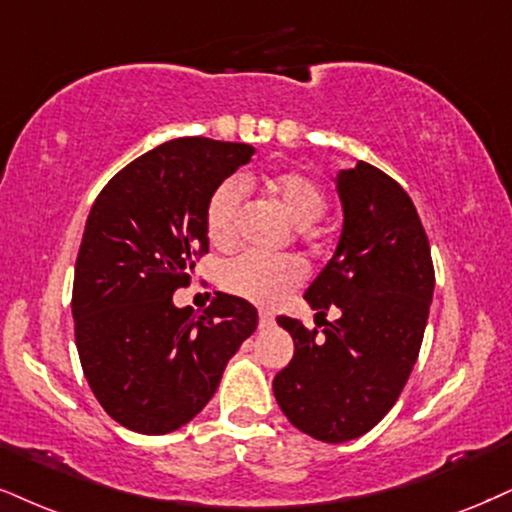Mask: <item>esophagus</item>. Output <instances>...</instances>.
Listing matches in <instances>:
<instances>
[{"label": "esophagus", "instance_id": "obj_1", "mask_svg": "<svg viewBox=\"0 0 512 512\" xmlns=\"http://www.w3.org/2000/svg\"><path fill=\"white\" fill-rule=\"evenodd\" d=\"M275 323V315L270 311H258V325L261 327H270Z\"/></svg>", "mask_w": 512, "mask_h": 512}]
</instances>
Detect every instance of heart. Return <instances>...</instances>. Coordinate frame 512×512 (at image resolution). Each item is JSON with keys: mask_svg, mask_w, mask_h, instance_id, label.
<instances>
[{"mask_svg": "<svg viewBox=\"0 0 512 512\" xmlns=\"http://www.w3.org/2000/svg\"><path fill=\"white\" fill-rule=\"evenodd\" d=\"M268 192L282 201L287 213L299 225H313L325 216L327 194L320 182L301 170H277L263 178ZM249 178H227L213 189L206 201V235L216 246L232 244L237 235V220L242 211L244 187ZM311 230V227H306ZM306 280V266L294 256L242 254L230 258L220 270V285L230 294L254 304H280Z\"/></svg>", "mask_w": 512, "mask_h": 512, "instance_id": "obj_1", "label": "heart"}]
</instances>
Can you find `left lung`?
Wrapping results in <instances>:
<instances>
[{
	"label": "left lung",
	"instance_id": "8db88e82",
	"mask_svg": "<svg viewBox=\"0 0 512 512\" xmlns=\"http://www.w3.org/2000/svg\"><path fill=\"white\" fill-rule=\"evenodd\" d=\"M344 230L332 261L304 299L318 315L339 308L323 334L280 315L294 358L273 380L296 430L342 444L389 413L418 361L434 292L422 220L399 182L370 163L339 170Z\"/></svg>",
	"mask_w": 512,
	"mask_h": 512
}]
</instances>
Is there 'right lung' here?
Masks as SVG:
<instances>
[{
    "instance_id": "right-lung-1",
    "label": "right lung",
    "mask_w": 512,
    "mask_h": 512,
    "mask_svg": "<svg viewBox=\"0 0 512 512\" xmlns=\"http://www.w3.org/2000/svg\"><path fill=\"white\" fill-rule=\"evenodd\" d=\"M251 156L249 144L170 140L118 170L87 216L71 299L75 346L92 394L132 432L187 425L256 330V308L239 296L216 292L201 313L173 304L208 254V197Z\"/></svg>"
}]
</instances>
